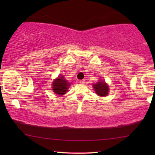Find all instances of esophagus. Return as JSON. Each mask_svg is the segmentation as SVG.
Returning a JSON list of instances; mask_svg holds the SVG:
<instances>
[{"label":"esophagus","mask_w":155,"mask_h":155,"mask_svg":"<svg viewBox=\"0 0 155 155\" xmlns=\"http://www.w3.org/2000/svg\"><path fill=\"white\" fill-rule=\"evenodd\" d=\"M84 82H85V80H80V83L81 84H84Z\"/></svg>","instance_id":"34e87169"}]
</instances>
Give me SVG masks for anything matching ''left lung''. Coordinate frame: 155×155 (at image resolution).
<instances>
[{
	"label": "left lung",
	"mask_w": 155,
	"mask_h": 155,
	"mask_svg": "<svg viewBox=\"0 0 155 155\" xmlns=\"http://www.w3.org/2000/svg\"><path fill=\"white\" fill-rule=\"evenodd\" d=\"M95 92L99 96H107L109 93V87L104 81H99L93 84Z\"/></svg>",
	"instance_id": "left-lung-1"
}]
</instances>
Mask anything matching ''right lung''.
Returning a JSON list of instances; mask_svg holds the SVG:
<instances>
[{"instance_id": "add662e5", "label": "right lung", "mask_w": 155, "mask_h": 155, "mask_svg": "<svg viewBox=\"0 0 155 155\" xmlns=\"http://www.w3.org/2000/svg\"><path fill=\"white\" fill-rule=\"evenodd\" d=\"M52 86L53 90L55 94L57 95H63L66 93L68 89L70 87V83L67 82L66 80L64 79V77L61 75L54 80Z\"/></svg>"}]
</instances>
